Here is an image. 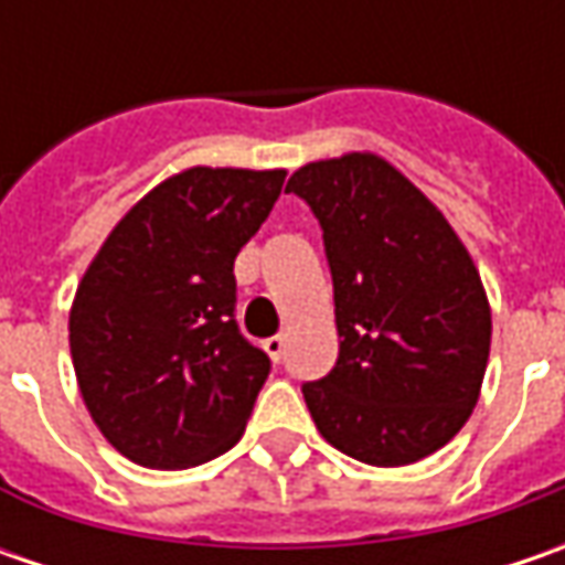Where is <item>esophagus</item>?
<instances>
[{
	"instance_id": "34e87169",
	"label": "esophagus",
	"mask_w": 565,
	"mask_h": 565,
	"mask_svg": "<svg viewBox=\"0 0 565 565\" xmlns=\"http://www.w3.org/2000/svg\"><path fill=\"white\" fill-rule=\"evenodd\" d=\"M264 352H267V355H270L273 361L282 359V352H286V337H270V339H264Z\"/></svg>"
}]
</instances>
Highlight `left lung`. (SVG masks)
I'll return each mask as SVG.
<instances>
[{
	"instance_id": "obj_1",
	"label": "left lung",
	"mask_w": 565,
	"mask_h": 565,
	"mask_svg": "<svg viewBox=\"0 0 565 565\" xmlns=\"http://www.w3.org/2000/svg\"><path fill=\"white\" fill-rule=\"evenodd\" d=\"M333 273L337 367L301 393L339 452L393 468L468 422L490 355V305L466 245L399 169L374 153L301 166Z\"/></svg>"
}]
</instances>
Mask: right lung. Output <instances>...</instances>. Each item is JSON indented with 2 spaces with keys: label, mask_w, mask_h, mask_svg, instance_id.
I'll list each match as a JSON object with an SVG mask.
<instances>
[{
  "label": "right lung",
  "mask_w": 565,
  "mask_h": 565,
  "mask_svg": "<svg viewBox=\"0 0 565 565\" xmlns=\"http://www.w3.org/2000/svg\"><path fill=\"white\" fill-rule=\"evenodd\" d=\"M286 169L194 166L131 206L77 286L68 342L103 437L143 468L201 466L238 444L270 359L235 323V257Z\"/></svg>",
  "instance_id": "obj_1"
}]
</instances>
